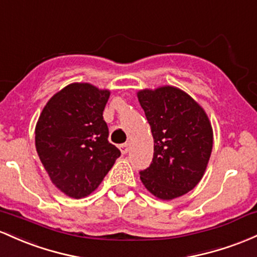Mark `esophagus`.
<instances>
[{
	"label": "esophagus",
	"mask_w": 257,
	"mask_h": 257,
	"mask_svg": "<svg viewBox=\"0 0 257 257\" xmlns=\"http://www.w3.org/2000/svg\"><path fill=\"white\" fill-rule=\"evenodd\" d=\"M119 148H120V151H121V153H122V154H126V153L128 152V144L127 143L120 144Z\"/></svg>",
	"instance_id": "34e87169"
}]
</instances>
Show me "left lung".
I'll return each mask as SVG.
<instances>
[{
	"instance_id": "left-lung-1",
	"label": "left lung",
	"mask_w": 257,
	"mask_h": 257,
	"mask_svg": "<svg viewBox=\"0 0 257 257\" xmlns=\"http://www.w3.org/2000/svg\"><path fill=\"white\" fill-rule=\"evenodd\" d=\"M154 138L151 166L141 171L147 191L172 200L192 191L203 178L214 144L206 111L187 92L171 85L137 92Z\"/></svg>"
}]
</instances>
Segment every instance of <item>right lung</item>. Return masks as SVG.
I'll list each match as a JSON object with an SVG mask.
<instances>
[{
  "mask_svg": "<svg viewBox=\"0 0 257 257\" xmlns=\"http://www.w3.org/2000/svg\"><path fill=\"white\" fill-rule=\"evenodd\" d=\"M110 91L73 82L43 106L35 146L51 182L68 197H88L113 167L120 151L108 142L103 110Z\"/></svg>",
  "mask_w": 257,
  "mask_h": 257,
  "instance_id": "right-lung-1",
  "label": "right lung"
}]
</instances>
